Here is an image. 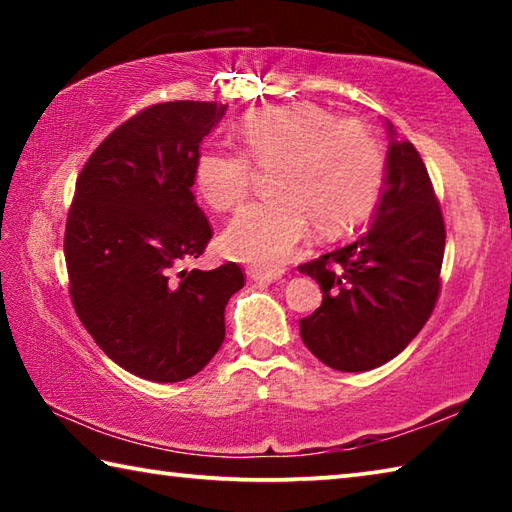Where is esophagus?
I'll use <instances>...</instances> for the list:
<instances>
[{
  "label": "esophagus",
  "instance_id": "1",
  "mask_svg": "<svg viewBox=\"0 0 512 512\" xmlns=\"http://www.w3.org/2000/svg\"><path fill=\"white\" fill-rule=\"evenodd\" d=\"M248 275L253 277L255 282H273V280H280L282 277V271H268V268H250Z\"/></svg>",
  "mask_w": 512,
  "mask_h": 512
}]
</instances>
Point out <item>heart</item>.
<instances>
[{
	"mask_svg": "<svg viewBox=\"0 0 512 512\" xmlns=\"http://www.w3.org/2000/svg\"><path fill=\"white\" fill-rule=\"evenodd\" d=\"M241 151L210 144L194 160V185L216 212L246 201L253 167H270L275 192L241 210L223 232V253L273 268L287 259L309 225L332 237L375 210L386 183V149L359 119H339L316 103H282L248 112L239 121Z\"/></svg>",
	"mask_w": 512,
	"mask_h": 512,
	"instance_id": "1",
	"label": "heart"
}]
</instances>
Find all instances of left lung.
I'll list each match as a JSON object with an SVG mask.
<instances>
[{
    "instance_id": "left-lung-1",
    "label": "left lung",
    "mask_w": 512,
    "mask_h": 512,
    "mask_svg": "<svg viewBox=\"0 0 512 512\" xmlns=\"http://www.w3.org/2000/svg\"><path fill=\"white\" fill-rule=\"evenodd\" d=\"M445 219L415 146L391 142L388 176L366 232L298 271L314 277L323 302L300 318L314 357L363 372L397 357L427 323L443 287Z\"/></svg>"
}]
</instances>
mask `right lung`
Listing matches in <instances>:
<instances>
[{
  "label": "right lung",
  "instance_id": "1",
  "mask_svg": "<svg viewBox=\"0 0 512 512\" xmlns=\"http://www.w3.org/2000/svg\"><path fill=\"white\" fill-rule=\"evenodd\" d=\"M225 108L167 101L135 112L83 164L67 212L76 316L112 361L158 384L210 363L225 339V305L246 282L235 262L183 268L214 235L192 194L194 160Z\"/></svg>",
  "mask_w": 512,
  "mask_h": 512
}]
</instances>
